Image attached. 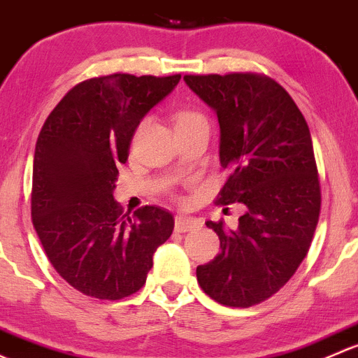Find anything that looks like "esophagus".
<instances>
[{
    "instance_id": "obj_1",
    "label": "esophagus",
    "mask_w": 358,
    "mask_h": 358,
    "mask_svg": "<svg viewBox=\"0 0 358 358\" xmlns=\"http://www.w3.org/2000/svg\"><path fill=\"white\" fill-rule=\"evenodd\" d=\"M200 227V222L196 219H191V217L184 215H176L174 219V229L178 233H187V231H194Z\"/></svg>"
}]
</instances>
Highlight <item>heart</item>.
<instances>
[{"instance_id": "b5f03b06", "label": "heart", "mask_w": 358, "mask_h": 358, "mask_svg": "<svg viewBox=\"0 0 358 358\" xmlns=\"http://www.w3.org/2000/svg\"><path fill=\"white\" fill-rule=\"evenodd\" d=\"M200 119H203V117L198 112H194V110H180V112H178V115H176V125H182Z\"/></svg>"}]
</instances>
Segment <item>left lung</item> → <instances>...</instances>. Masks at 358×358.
I'll return each mask as SVG.
<instances>
[{"label": "left lung", "mask_w": 358, "mask_h": 358, "mask_svg": "<svg viewBox=\"0 0 358 358\" xmlns=\"http://www.w3.org/2000/svg\"><path fill=\"white\" fill-rule=\"evenodd\" d=\"M184 80L219 119L220 165L229 178L215 203L245 208L234 231L206 222L220 253L198 265V285L220 305L252 307L289 281L314 238L320 182L310 129L288 91L264 73Z\"/></svg>", "instance_id": "1"}]
</instances>
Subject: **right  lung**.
<instances>
[{
  "label": "right lung",
  "mask_w": 358,
  "mask_h": 358,
  "mask_svg": "<svg viewBox=\"0 0 358 358\" xmlns=\"http://www.w3.org/2000/svg\"><path fill=\"white\" fill-rule=\"evenodd\" d=\"M167 77L110 73L76 84L48 115L32 167L31 215L44 253L72 288L120 300L143 288L174 217L113 200L119 165L143 117L178 86Z\"/></svg>",
  "instance_id": "add662e5"
}]
</instances>
